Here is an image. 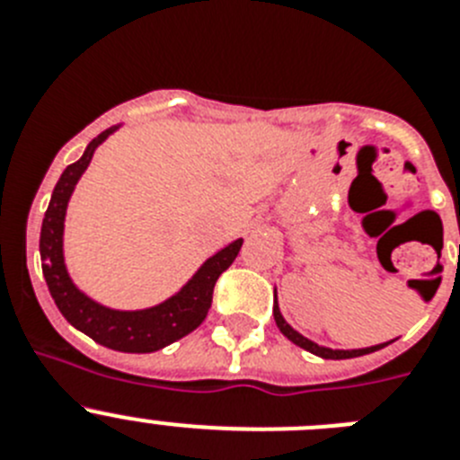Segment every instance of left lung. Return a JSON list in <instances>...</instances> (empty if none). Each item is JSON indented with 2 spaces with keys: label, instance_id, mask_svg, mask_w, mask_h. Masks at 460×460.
Here are the masks:
<instances>
[{
  "label": "left lung",
  "instance_id": "8db88e82",
  "mask_svg": "<svg viewBox=\"0 0 460 460\" xmlns=\"http://www.w3.org/2000/svg\"><path fill=\"white\" fill-rule=\"evenodd\" d=\"M274 320H276V327L280 329V334L288 336V339L292 341L295 345H299V348H304V350L313 352V355L323 357V359H352V357H361V355H368V352H376L380 350V348H385V345L394 343V341H389V343H380V345H371V348H361V350H332V348H324V345H318L313 343V341H308L306 336H302L299 332H295V329L290 327V324L286 323V318L280 315L279 306L274 304Z\"/></svg>",
  "mask_w": 460,
  "mask_h": 460
}]
</instances>
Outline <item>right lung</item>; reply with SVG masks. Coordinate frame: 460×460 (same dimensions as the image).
Wrapping results in <instances>:
<instances>
[{
	"label": "right lung",
	"instance_id": "add662e5",
	"mask_svg": "<svg viewBox=\"0 0 460 460\" xmlns=\"http://www.w3.org/2000/svg\"><path fill=\"white\" fill-rule=\"evenodd\" d=\"M117 128L119 126H112L93 137L83 156L68 165L57 181L46 218L40 226V265H43V276H46L48 290H50L57 308L73 327L110 350L156 352L165 345L180 341L181 336L190 334L195 327H200L209 313L211 295H214L218 276L233 265L243 239L227 243L226 249L211 255L177 295H172L158 306L142 308V311H115V308L101 306L89 299L84 292H80L73 286L66 265H64V218H66V207L73 189L87 170L93 149Z\"/></svg>",
	"mask_w": 460,
	"mask_h": 460
}]
</instances>
